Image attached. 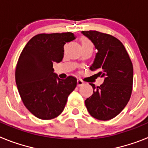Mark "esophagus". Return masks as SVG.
Masks as SVG:
<instances>
[{
  "label": "esophagus",
  "mask_w": 148,
  "mask_h": 148,
  "mask_svg": "<svg viewBox=\"0 0 148 148\" xmlns=\"http://www.w3.org/2000/svg\"><path fill=\"white\" fill-rule=\"evenodd\" d=\"M84 82H82V80H81V79L77 80V85H78V87H81V86L84 85Z\"/></svg>",
  "instance_id": "34e87169"
}]
</instances>
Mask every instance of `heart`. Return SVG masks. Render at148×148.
Returning a JSON list of instances; mask_svg holds the SVG:
<instances>
[{"label": "heart", "instance_id": "obj_1", "mask_svg": "<svg viewBox=\"0 0 148 148\" xmlns=\"http://www.w3.org/2000/svg\"><path fill=\"white\" fill-rule=\"evenodd\" d=\"M82 46H90V47H93V44H92V41L86 37H84L82 38Z\"/></svg>", "mask_w": 148, "mask_h": 148}]
</instances>
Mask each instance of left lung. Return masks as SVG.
Here are the masks:
<instances>
[{
	"label": "left lung",
	"mask_w": 148,
	"mask_h": 148,
	"mask_svg": "<svg viewBox=\"0 0 148 148\" xmlns=\"http://www.w3.org/2000/svg\"><path fill=\"white\" fill-rule=\"evenodd\" d=\"M82 34L91 40L98 49L90 70L98 71L104 83L93 88L92 95L85 100L90 114L96 119L107 121L118 116L130 99L133 90V67L125 46L109 34L90 30Z\"/></svg>",
	"instance_id": "obj_1"
}]
</instances>
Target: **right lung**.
I'll list each match as a JSON object with an SVG mask.
<instances>
[{"label":"right lung","mask_w":148,"mask_h":148,"mask_svg":"<svg viewBox=\"0 0 148 148\" xmlns=\"http://www.w3.org/2000/svg\"><path fill=\"white\" fill-rule=\"evenodd\" d=\"M75 38L72 32L38 34L28 41L21 53L15 82L23 104L40 119L59 116L68 96L77 85L76 78L61 80L53 72V63L64 57V46Z\"/></svg>","instance_id":"right-lung-1"}]
</instances>
